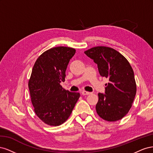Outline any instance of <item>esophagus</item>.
<instances>
[{"label":"esophagus","instance_id":"1","mask_svg":"<svg viewBox=\"0 0 153 153\" xmlns=\"http://www.w3.org/2000/svg\"><path fill=\"white\" fill-rule=\"evenodd\" d=\"M91 94V92H87V91H85L82 92V95H89V94Z\"/></svg>","mask_w":153,"mask_h":153}]
</instances>
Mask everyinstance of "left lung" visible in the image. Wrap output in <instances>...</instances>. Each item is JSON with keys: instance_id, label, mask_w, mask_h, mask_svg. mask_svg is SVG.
<instances>
[{"instance_id": "8db88e82", "label": "left lung", "mask_w": 153, "mask_h": 153, "mask_svg": "<svg viewBox=\"0 0 153 153\" xmlns=\"http://www.w3.org/2000/svg\"><path fill=\"white\" fill-rule=\"evenodd\" d=\"M84 53L98 65L100 75L109 79L105 94L98 93L97 114L105 121H119L130 110L136 95L137 85L130 64L112 48L96 47Z\"/></svg>"}]
</instances>
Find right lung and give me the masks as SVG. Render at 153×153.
<instances>
[{
  "label": "right lung",
  "mask_w": 153,
  "mask_h": 153,
  "mask_svg": "<svg viewBox=\"0 0 153 153\" xmlns=\"http://www.w3.org/2000/svg\"><path fill=\"white\" fill-rule=\"evenodd\" d=\"M75 49L58 47L45 51L36 60L29 81L32 104L36 114L50 126H57L70 116L79 92L64 89L61 82L65 81L68 63Z\"/></svg>",
  "instance_id": "1"
}]
</instances>
